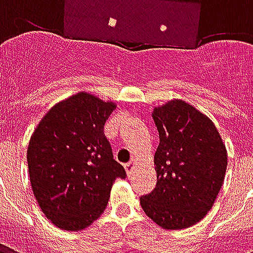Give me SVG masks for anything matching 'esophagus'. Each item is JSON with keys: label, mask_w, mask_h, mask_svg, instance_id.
<instances>
[{"label": "esophagus", "mask_w": 253, "mask_h": 253, "mask_svg": "<svg viewBox=\"0 0 253 253\" xmlns=\"http://www.w3.org/2000/svg\"><path fill=\"white\" fill-rule=\"evenodd\" d=\"M135 164H137V161H135V160H130V161H128V163L125 165L127 175H131L132 170H134V167H135Z\"/></svg>", "instance_id": "obj_1"}]
</instances>
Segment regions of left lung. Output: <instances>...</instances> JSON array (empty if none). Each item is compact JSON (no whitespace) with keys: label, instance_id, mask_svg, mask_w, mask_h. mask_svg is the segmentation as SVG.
<instances>
[{"label":"left lung","instance_id":"1","mask_svg":"<svg viewBox=\"0 0 253 253\" xmlns=\"http://www.w3.org/2000/svg\"><path fill=\"white\" fill-rule=\"evenodd\" d=\"M153 119L160 134L157 184L141 196V206L164 229L188 228L215 202L228 167L226 149L214 123L183 100L157 107Z\"/></svg>","mask_w":253,"mask_h":253}]
</instances>
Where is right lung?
<instances>
[{"mask_svg":"<svg viewBox=\"0 0 253 253\" xmlns=\"http://www.w3.org/2000/svg\"><path fill=\"white\" fill-rule=\"evenodd\" d=\"M115 108L81 92L54 105L31 137V186L42 211L58 228L89 226L105 210L114 181L126 177L104 134Z\"/></svg>","mask_w":253,"mask_h":253,"instance_id":"right-lung-1","label":"right lung"}]
</instances>
